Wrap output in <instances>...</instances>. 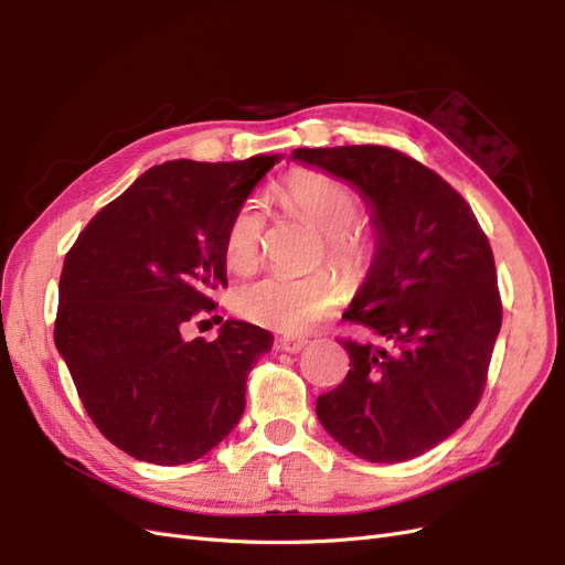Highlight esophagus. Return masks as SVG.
Wrapping results in <instances>:
<instances>
[{
	"instance_id": "1",
	"label": "esophagus",
	"mask_w": 565,
	"mask_h": 565,
	"mask_svg": "<svg viewBox=\"0 0 565 565\" xmlns=\"http://www.w3.org/2000/svg\"><path fill=\"white\" fill-rule=\"evenodd\" d=\"M278 347L285 353H299L306 347V339H301V337H282L278 341Z\"/></svg>"
}]
</instances>
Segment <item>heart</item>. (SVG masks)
<instances>
[{
  "instance_id": "1",
  "label": "heart",
  "mask_w": 565,
  "mask_h": 565,
  "mask_svg": "<svg viewBox=\"0 0 565 565\" xmlns=\"http://www.w3.org/2000/svg\"><path fill=\"white\" fill-rule=\"evenodd\" d=\"M287 200L324 235V256L337 268L358 278L370 268L372 241L353 224L361 216V198L344 181L318 172H301L287 181ZM266 247V210L247 200L231 216L224 233V259L243 273L262 262ZM344 287L330 270L311 276H264L235 287L233 306L245 320L262 328L299 334L320 318L337 311Z\"/></svg>"
}]
</instances>
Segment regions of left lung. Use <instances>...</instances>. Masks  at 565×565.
Wrapping results in <instances>:
<instances>
[{"instance_id": "left-lung-1", "label": "left lung", "mask_w": 565, "mask_h": 565, "mask_svg": "<svg viewBox=\"0 0 565 565\" xmlns=\"http://www.w3.org/2000/svg\"><path fill=\"white\" fill-rule=\"evenodd\" d=\"M292 158L351 181L377 228L367 280L344 313L365 339H341L351 370L318 396L316 415L355 457H419L483 396L502 328L488 237L446 179L396 148H297Z\"/></svg>"}]
</instances>
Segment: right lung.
I'll list each match as a JSON object with an SVG mask.
<instances>
[{
  "label": "right lung",
  "instance_id": "obj_1",
  "mask_svg": "<svg viewBox=\"0 0 565 565\" xmlns=\"http://www.w3.org/2000/svg\"><path fill=\"white\" fill-rule=\"evenodd\" d=\"M276 162L152 167L65 254L56 349L96 429L136 459H200L245 413L247 377L273 337L243 320L214 341L185 339V328L214 311L228 221Z\"/></svg>",
  "mask_w": 565,
  "mask_h": 565
}]
</instances>
